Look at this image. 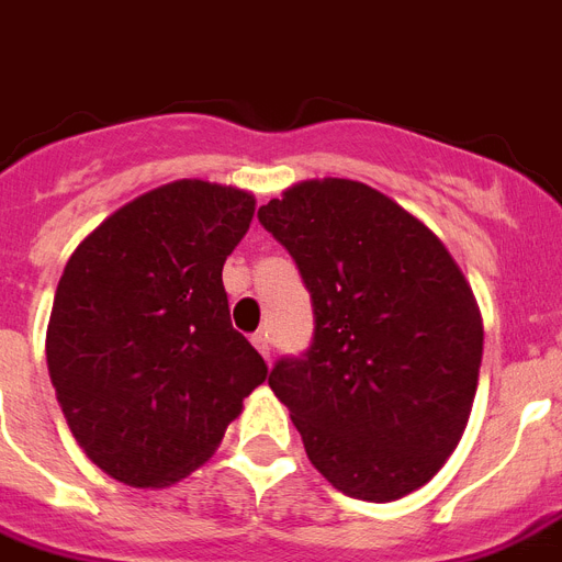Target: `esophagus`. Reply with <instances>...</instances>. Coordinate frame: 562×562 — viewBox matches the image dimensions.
<instances>
[{
	"label": "esophagus",
	"instance_id": "esophagus-1",
	"mask_svg": "<svg viewBox=\"0 0 562 562\" xmlns=\"http://www.w3.org/2000/svg\"><path fill=\"white\" fill-rule=\"evenodd\" d=\"M250 344L257 346L262 358H271V337H268V331H257V335L250 337Z\"/></svg>",
	"mask_w": 562,
	"mask_h": 562
}]
</instances>
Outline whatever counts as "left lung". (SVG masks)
<instances>
[{
	"label": "left lung",
	"instance_id": "obj_1",
	"mask_svg": "<svg viewBox=\"0 0 562 562\" xmlns=\"http://www.w3.org/2000/svg\"><path fill=\"white\" fill-rule=\"evenodd\" d=\"M312 291L314 340L268 375L305 453L349 496L427 485L471 418L482 314L445 241L352 178H308L259 207Z\"/></svg>",
	"mask_w": 562,
	"mask_h": 562
}]
</instances>
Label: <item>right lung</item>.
<instances>
[{
	"instance_id": "1",
	"label": "right lung",
	"mask_w": 562,
	"mask_h": 562,
	"mask_svg": "<svg viewBox=\"0 0 562 562\" xmlns=\"http://www.w3.org/2000/svg\"><path fill=\"white\" fill-rule=\"evenodd\" d=\"M254 210L248 190L181 178L103 218L66 262L48 375L77 445L123 485L190 476L268 378L222 285Z\"/></svg>"
}]
</instances>
